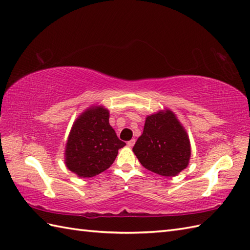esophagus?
<instances>
[{
  "label": "esophagus",
  "instance_id": "1",
  "mask_svg": "<svg viewBox=\"0 0 250 250\" xmlns=\"http://www.w3.org/2000/svg\"><path fill=\"white\" fill-rule=\"evenodd\" d=\"M134 144H135V139H132L131 141L128 142V146H129V147H133Z\"/></svg>",
  "mask_w": 250,
  "mask_h": 250
}]
</instances>
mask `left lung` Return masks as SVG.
I'll return each mask as SVG.
<instances>
[{"instance_id": "8db88e82", "label": "left lung", "mask_w": 250, "mask_h": 250, "mask_svg": "<svg viewBox=\"0 0 250 250\" xmlns=\"http://www.w3.org/2000/svg\"><path fill=\"white\" fill-rule=\"evenodd\" d=\"M132 150L148 171L167 177L187 167L191 157L189 135L169 108L146 117L144 131Z\"/></svg>"}]
</instances>
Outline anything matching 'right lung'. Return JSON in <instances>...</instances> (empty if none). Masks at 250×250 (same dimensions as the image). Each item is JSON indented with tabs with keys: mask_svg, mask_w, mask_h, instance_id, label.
Instances as JSON below:
<instances>
[{
	"mask_svg": "<svg viewBox=\"0 0 250 250\" xmlns=\"http://www.w3.org/2000/svg\"><path fill=\"white\" fill-rule=\"evenodd\" d=\"M125 145L109 125V110L93 104L73 122L65 143V167L81 178L94 177L109 168Z\"/></svg>",
	"mask_w": 250,
	"mask_h": 250,
	"instance_id": "1",
	"label": "right lung"
}]
</instances>
